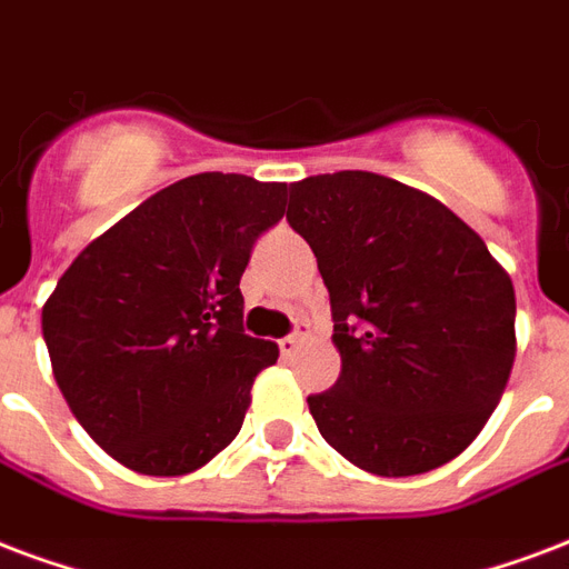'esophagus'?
<instances>
[{
    "instance_id": "obj_1",
    "label": "esophagus",
    "mask_w": 569,
    "mask_h": 569,
    "mask_svg": "<svg viewBox=\"0 0 569 569\" xmlns=\"http://www.w3.org/2000/svg\"><path fill=\"white\" fill-rule=\"evenodd\" d=\"M302 345V330H300V323H297V330L290 332V336H284V339L279 341V348L284 357H290V353H297V348Z\"/></svg>"
}]
</instances>
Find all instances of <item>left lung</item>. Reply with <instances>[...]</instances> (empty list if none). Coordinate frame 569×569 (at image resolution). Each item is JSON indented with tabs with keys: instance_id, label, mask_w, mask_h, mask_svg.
Returning a JSON list of instances; mask_svg holds the SVG:
<instances>
[{
	"instance_id": "obj_1",
	"label": "left lung",
	"mask_w": 569,
	"mask_h": 569,
	"mask_svg": "<svg viewBox=\"0 0 569 569\" xmlns=\"http://www.w3.org/2000/svg\"><path fill=\"white\" fill-rule=\"evenodd\" d=\"M288 224L318 258L341 353L339 381L309 396L323 441L381 477L450 462L510 378V276L443 203L366 170L293 182Z\"/></svg>"
}]
</instances>
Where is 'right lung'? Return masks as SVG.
Returning <instances> with one entry per match:
<instances>
[{
	"label": "right lung",
	"mask_w": 569,
	"mask_h": 569,
	"mask_svg": "<svg viewBox=\"0 0 569 569\" xmlns=\"http://www.w3.org/2000/svg\"><path fill=\"white\" fill-rule=\"evenodd\" d=\"M284 194L242 173L179 179L92 239L44 302L68 408L131 471H194L242 429L279 348L242 330L239 279Z\"/></svg>",
	"instance_id": "add662e5"
}]
</instances>
